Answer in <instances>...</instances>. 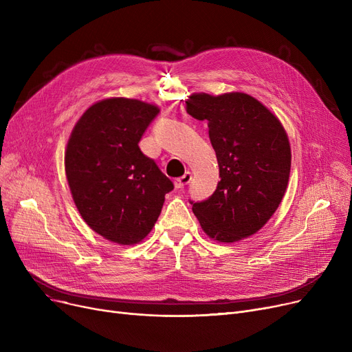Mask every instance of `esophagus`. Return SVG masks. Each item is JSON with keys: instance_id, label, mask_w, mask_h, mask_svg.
Segmentation results:
<instances>
[{"instance_id": "obj_1", "label": "esophagus", "mask_w": 352, "mask_h": 352, "mask_svg": "<svg viewBox=\"0 0 352 352\" xmlns=\"http://www.w3.org/2000/svg\"><path fill=\"white\" fill-rule=\"evenodd\" d=\"M192 179V175H191V173H186V174H184L182 177H179V178H177L175 181H174V186H175V188H184V187H186L187 186V184H190V181Z\"/></svg>"}]
</instances>
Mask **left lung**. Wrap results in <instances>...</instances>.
Segmentation results:
<instances>
[{"instance_id": "8db88e82", "label": "left lung", "mask_w": 352, "mask_h": 352, "mask_svg": "<svg viewBox=\"0 0 352 352\" xmlns=\"http://www.w3.org/2000/svg\"><path fill=\"white\" fill-rule=\"evenodd\" d=\"M186 102L191 117L208 121L221 177L211 197L190 201L192 212L215 241H239L261 230L281 204L291 170L287 133L265 105L244 92H199Z\"/></svg>"}]
</instances>
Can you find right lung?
I'll return each instance as SVG.
<instances>
[{
	"instance_id": "right-lung-1",
	"label": "right lung",
	"mask_w": 352,
	"mask_h": 352,
	"mask_svg": "<svg viewBox=\"0 0 352 352\" xmlns=\"http://www.w3.org/2000/svg\"><path fill=\"white\" fill-rule=\"evenodd\" d=\"M158 113V107L140 100H102L85 111L68 140L65 174L72 199L89 228L108 241H142L165 194L174 190L138 146Z\"/></svg>"
}]
</instances>
